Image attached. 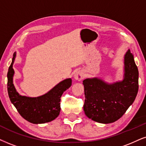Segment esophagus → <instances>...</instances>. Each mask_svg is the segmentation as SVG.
Here are the masks:
<instances>
[{
	"label": "esophagus",
	"mask_w": 146,
	"mask_h": 146,
	"mask_svg": "<svg viewBox=\"0 0 146 146\" xmlns=\"http://www.w3.org/2000/svg\"><path fill=\"white\" fill-rule=\"evenodd\" d=\"M84 77H85V75H84V72L82 71H77L74 75L75 79L77 81H82V79L84 78Z\"/></svg>",
	"instance_id": "esophagus-1"
}]
</instances>
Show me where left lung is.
<instances>
[{
	"label": "left lung",
	"mask_w": 146,
	"mask_h": 146,
	"mask_svg": "<svg viewBox=\"0 0 146 146\" xmlns=\"http://www.w3.org/2000/svg\"><path fill=\"white\" fill-rule=\"evenodd\" d=\"M139 71L130 50L125 55L122 82L106 84L98 78L86 79L84 86L86 115L96 122L111 123L119 120L133 104L139 88Z\"/></svg>",
	"instance_id": "8db88e82"
}]
</instances>
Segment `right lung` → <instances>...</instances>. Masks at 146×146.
<instances>
[{"mask_svg": "<svg viewBox=\"0 0 146 146\" xmlns=\"http://www.w3.org/2000/svg\"><path fill=\"white\" fill-rule=\"evenodd\" d=\"M16 53L7 73V90L11 102L23 119L34 124L50 122L59 115L60 97L62 93L72 84L71 79H64L57 84L47 94L37 98L21 96L16 91L13 83L14 70L13 69Z\"/></svg>", "mask_w": 146, "mask_h": 146, "instance_id": "add662e5", "label": "right lung"}]
</instances>
